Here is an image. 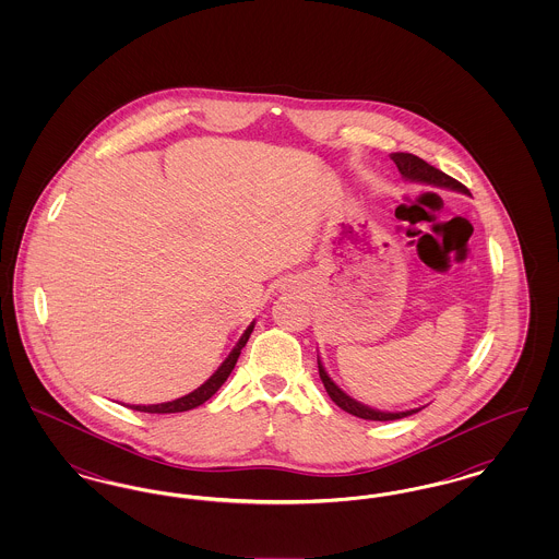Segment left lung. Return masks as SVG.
I'll use <instances>...</instances> for the list:
<instances>
[{
    "mask_svg": "<svg viewBox=\"0 0 559 559\" xmlns=\"http://www.w3.org/2000/svg\"><path fill=\"white\" fill-rule=\"evenodd\" d=\"M392 160L396 163L402 178H406V180H411V182H424V185H431V187L451 188V190H459V192H467V188L463 187L461 182H456L454 178L447 176L444 171L436 169L433 165H429L426 160L419 159V157H415V155H411V153H394ZM319 374L320 379H322V383H324V390H326V394L331 396V400H333L340 408H344L346 413L354 415V417L369 419V421H394V419H402V417H408V415L421 411V408H413V411H404V413H383V411H374V408H369V406H365V404L349 399L346 392H342V390L333 383V379L326 374L320 360Z\"/></svg>",
    "mask_w": 559,
    "mask_h": 559,
    "instance_id": "left-lung-1",
    "label": "left lung"
}]
</instances>
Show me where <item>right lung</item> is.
Segmentation results:
<instances>
[{
	"instance_id": "add662e5",
	"label": "right lung",
	"mask_w": 559,
	"mask_h": 559,
	"mask_svg": "<svg viewBox=\"0 0 559 559\" xmlns=\"http://www.w3.org/2000/svg\"><path fill=\"white\" fill-rule=\"evenodd\" d=\"M251 331H253V322H251V324L247 326V331L240 335L239 344L233 347V352H230L228 358L222 362V367L213 372L212 377H210L201 388H197L194 392H190V394L182 396V399L171 400V402L148 404V406H130V408L140 411V413H157V415H163V413H185V411L201 406L203 402H207V400L212 399L213 394L222 388V383L228 379V374L235 369V365H237V360H239L240 349L247 344Z\"/></svg>"
}]
</instances>
